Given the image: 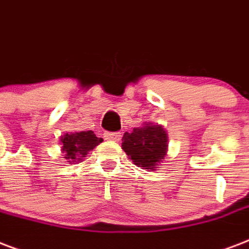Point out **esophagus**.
Returning a JSON list of instances; mask_svg holds the SVG:
<instances>
[{
    "label": "esophagus",
    "mask_w": 249,
    "mask_h": 249,
    "mask_svg": "<svg viewBox=\"0 0 249 249\" xmlns=\"http://www.w3.org/2000/svg\"><path fill=\"white\" fill-rule=\"evenodd\" d=\"M104 138L107 140H113V142H118L121 140V134L119 132H105Z\"/></svg>",
    "instance_id": "34e87169"
}]
</instances>
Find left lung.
<instances>
[{
  "mask_svg": "<svg viewBox=\"0 0 249 249\" xmlns=\"http://www.w3.org/2000/svg\"><path fill=\"white\" fill-rule=\"evenodd\" d=\"M167 134L161 124L146 123L145 126L124 132L122 149L134 165L148 170L161 167L160 163L167 153Z\"/></svg>",
  "mask_w": 249,
  "mask_h": 249,
  "instance_id": "left-lung-1",
  "label": "left lung"
}]
</instances>
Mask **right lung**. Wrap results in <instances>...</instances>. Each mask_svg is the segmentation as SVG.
Here are the masks:
<instances>
[{"label":"right lung","instance_id":"right-lung-1","mask_svg":"<svg viewBox=\"0 0 249 249\" xmlns=\"http://www.w3.org/2000/svg\"><path fill=\"white\" fill-rule=\"evenodd\" d=\"M103 142V139L97 138L93 131H82V132H71L61 136L62 144V153H65V159L67 162H79L83 157L88 155L96 145Z\"/></svg>","mask_w":249,"mask_h":249}]
</instances>
